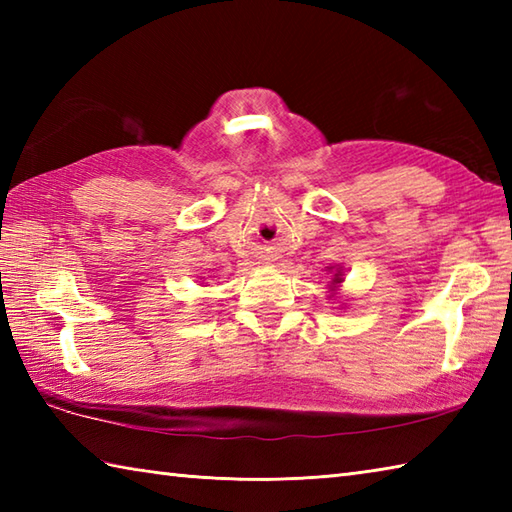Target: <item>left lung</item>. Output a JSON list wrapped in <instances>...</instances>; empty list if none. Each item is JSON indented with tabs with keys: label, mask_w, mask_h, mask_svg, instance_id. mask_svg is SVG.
I'll list each match as a JSON object with an SVG mask.
<instances>
[{
	"label": "left lung",
	"mask_w": 512,
	"mask_h": 512,
	"mask_svg": "<svg viewBox=\"0 0 512 512\" xmlns=\"http://www.w3.org/2000/svg\"><path fill=\"white\" fill-rule=\"evenodd\" d=\"M334 281H339V277H336V279H334Z\"/></svg>",
	"instance_id": "8db88e82"
}]
</instances>
